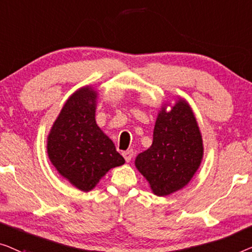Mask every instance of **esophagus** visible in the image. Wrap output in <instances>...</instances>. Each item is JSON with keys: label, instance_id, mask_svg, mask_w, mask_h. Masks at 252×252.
<instances>
[{"label": "esophagus", "instance_id": "obj_1", "mask_svg": "<svg viewBox=\"0 0 252 252\" xmlns=\"http://www.w3.org/2000/svg\"><path fill=\"white\" fill-rule=\"evenodd\" d=\"M123 157H125L126 162H130L133 158V151L132 150H127L126 152H123Z\"/></svg>", "mask_w": 252, "mask_h": 252}]
</instances>
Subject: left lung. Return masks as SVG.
Masks as SVG:
<instances>
[{
    "instance_id": "1",
    "label": "left lung",
    "mask_w": 252,
    "mask_h": 252,
    "mask_svg": "<svg viewBox=\"0 0 252 252\" xmlns=\"http://www.w3.org/2000/svg\"><path fill=\"white\" fill-rule=\"evenodd\" d=\"M203 154V139L193 109L186 99L177 95L173 104L161 105L153 143L137 155L134 165L150 184L152 193L166 196L189 185Z\"/></svg>"
}]
</instances>
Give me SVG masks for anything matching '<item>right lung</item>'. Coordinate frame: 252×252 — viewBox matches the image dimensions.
I'll return each mask as SVG.
<instances>
[{
  "instance_id": "obj_1",
  "label": "right lung",
  "mask_w": 252,
  "mask_h": 252,
  "mask_svg": "<svg viewBox=\"0 0 252 252\" xmlns=\"http://www.w3.org/2000/svg\"><path fill=\"white\" fill-rule=\"evenodd\" d=\"M98 91L84 86L63 104L47 136V153L57 172L77 189L90 192L109 170L125 164L112 139L95 122Z\"/></svg>"
}]
</instances>
